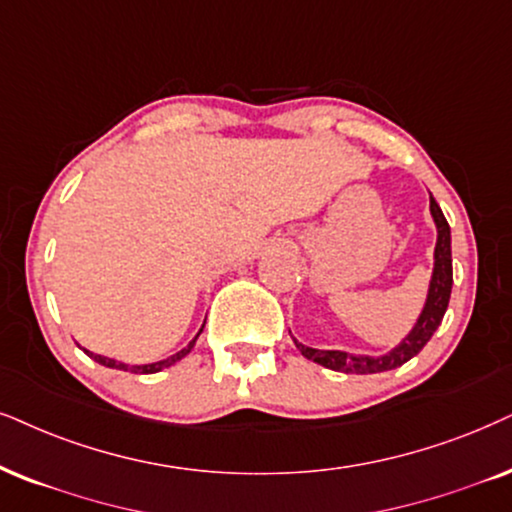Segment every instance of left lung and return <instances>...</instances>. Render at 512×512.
Listing matches in <instances>:
<instances>
[{"instance_id": "obj_1", "label": "left lung", "mask_w": 512, "mask_h": 512, "mask_svg": "<svg viewBox=\"0 0 512 512\" xmlns=\"http://www.w3.org/2000/svg\"><path fill=\"white\" fill-rule=\"evenodd\" d=\"M430 212L435 217L437 224V245H435V271H432L430 281V293L428 302H425L423 314L418 316V323L413 326V331L401 340L399 347H394L390 354L385 357H354V354L347 352H335V349H314L304 347L302 342L295 340V347L300 349L302 357L316 361V364L331 368V371L340 373H383L392 371V368H399L401 364L416 357V354L428 345L432 333L437 331L439 323L444 319L446 307H449L451 297V286H454V269H451V229L449 222H446L442 215V208L437 205L435 198H430Z\"/></svg>"}]
</instances>
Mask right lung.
I'll use <instances>...</instances> for the list:
<instances>
[{"label": "right lung", "mask_w": 512, "mask_h": 512, "mask_svg": "<svg viewBox=\"0 0 512 512\" xmlns=\"http://www.w3.org/2000/svg\"><path fill=\"white\" fill-rule=\"evenodd\" d=\"M200 333H203V328H200ZM198 333V335H200ZM196 335V338H198ZM196 338H193L189 345H186L184 349H181V352H177V354H172V357H167V359H163V361H155V364H146V366H129V364H120V361H115V359H108V357H101V354H94V352H87V349H84V352L89 354V357H92L96 364H101V366H108V368H118V371H129V373H158V371H163V368H167V366H172V364H177L179 359H184L186 354L191 352L193 349V345H196Z\"/></svg>", "instance_id": "obj_1"}]
</instances>
